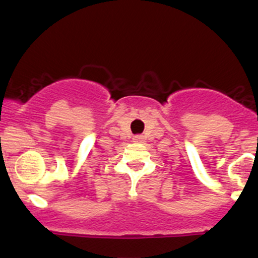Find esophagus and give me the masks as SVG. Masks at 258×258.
Returning <instances> with one entry per match:
<instances>
[{"label":"esophagus","mask_w":258,"mask_h":258,"mask_svg":"<svg viewBox=\"0 0 258 258\" xmlns=\"http://www.w3.org/2000/svg\"><path fill=\"white\" fill-rule=\"evenodd\" d=\"M134 140L136 142H140V141H142V136H135L134 137Z\"/></svg>","instance_id":"34e87169"}]
</instances>
